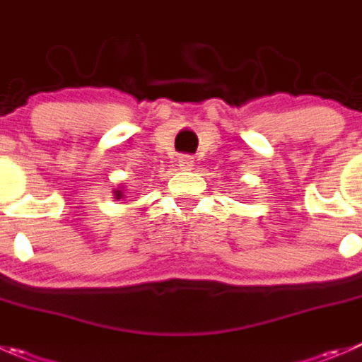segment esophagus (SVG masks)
Listing matches in <instances>:
<instances>
[{
	"label": "esophagus",
	"instance_id": "1",
	"mask_svg": "<svg viewBox=\"0 0 362 362\" xmlns=\"http://www.w3.org/2000/svg\"><path fill=\"white\" fill-rule=\"evenodd\" d=\"M178 166H180V170H192V166H194V157L180 156V159H178Z\"/></svg>",
	"mask_w": 362,
	"mask_h": 362
}]
</instances>
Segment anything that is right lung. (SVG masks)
Returning <instances> with one entry per match:
<instances>
[{
	"mask_svg": "<svg viewBox=\"0 0 362 362\" xmlns=\"http://www.w3.org/2000/svg\"><path fill=\"white\" fill-rule=\"evenodd\" d=\"M115 196H117V199L122 198V191H115Z\"/></svg>",
	"mask_w": 362,
	"mask_h": 362,
	"instance_id": "add662e5",
	"label": "right lung"
}]
</instances>
